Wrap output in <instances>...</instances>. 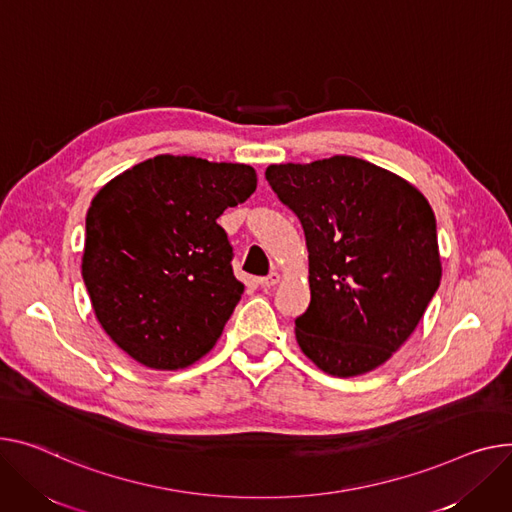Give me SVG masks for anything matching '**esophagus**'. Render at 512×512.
Wrapping results in <instances>:
<instances>
[{"label": "esophagus", "instance_id": "34e87169", "mask_svg": "<svg viewBox=\"0 0 512 512\" xmlns=\"http://www.w3.org/2000/svg\"><path fill=\"white\" fill-rule=\"evenodd\" d=\"M278 282H280V274H278V271H271L269 276L257 280V284H259L261 288H271V286H276Z\"/></svg>", "mask_w": 512, "mask_h": 512}]
</instances>
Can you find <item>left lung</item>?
I'll use <instances>...</instances> for the list:
<instances>
[{"mask_svg": "<svg viewBox=\"0 0 512 512\" xmlns=\"http://www.w3.org/2000/svg\"><path fill=\"white\" fill-rule=\"evenodd\" d=\"M265 179L298 216L311 304L302 354L331 377L385 364L418 327L440 276L436 218L405 179L354 156L269 164Z\"/></svg>", "mask_w": 512, "mask_h": 512, "instance_id": "1", "label": "left lung"}]
</instances>
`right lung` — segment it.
<instances>
[{
    "instance_id": "obj_1",
    "label": "right lung",
    "mask_w": 512,
    "mask_h": 512,
    "mask_svg": "<svg viewBox=\"0 0 512 512\" xmlns=\"http://www.w3.org/2000/svg\"><path fill=\"white\" fill-rule=\"evenodd\" d=\"M255 187L249 164L160 154L94 195L82 278L100 327L135 362L179 370L216 346L245 292L218 218Z\"/></svg>"
}]
</instances>
